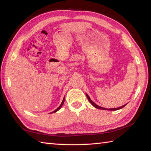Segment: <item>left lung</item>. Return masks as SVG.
<instances>
[{"instance_id": "8db88e82", "label": "left lung", "mask_w": 151, "mask_h": 151, "mask_svg": "<svg viewBox=\"0 0 151 151\" xmlns=\"http://www.w3.org/2000/svg\"><path fill=\"white\" fill-rule=\"evenodd\" d=\"M86 97H87V99H88V101L90 102V103H91L92 104H93V106H94V107H95V108L98 109H102V110H108V111H116V110H119V109H122V108H123L124 106H125L127 105V104H124V105H123V106H121V107H119V108H115V109H106V108H103V107H101V106H100L97 105V104H95V103H94L93 101H91V99H90V97H89V96L87 94H86Z\"/></svg>"}]
</instances>
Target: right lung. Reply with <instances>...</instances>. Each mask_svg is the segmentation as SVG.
Masks as SVG:
<instances>
[{
  "instance_id": "obj_1",
  "label": "right lung",
  "mask_w": 151,
  "mask_h": 151,
  "mask_svg": "<svg viewBox=\"0 0 151 151\" xmlns=\"http://www.w3.org/2000/svg\"><path fill=\"white\" fill-rule=\"evenodd\" d=\"M64 102H65V97H64V99H63V101H62V103H61V104H60V105L59 106H58L57 109L55 110L54 111L51 112V113H54V112H57V111H58V110H59V109L61 108V107H62V106L63 105V103H64Z\"/></svg>"
}]
</instances>
